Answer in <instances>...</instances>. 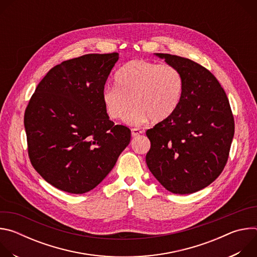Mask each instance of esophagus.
Here are the masks:
<instances>
[{
	"label": "esophagus",
	"instance_id": "obj_1",
	"mask_svg": "<svg viewBox=\"0 0 257 257\" xmlns=\"http://www.w3.org/2000/svg\"><path fill=\"white\" fill-rule=\"evenodd\" d=\"M140 134H142V131L139 130V129H132V130H131V135H132V137H137V136H139Z\"/></svg>",
	"mask_w": 257,
	"mask_h": 257
}]
</instances>
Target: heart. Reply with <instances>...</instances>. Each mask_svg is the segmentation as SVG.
<instances>
[{"mask_svg": "<svg viewBox=\"0 0 257 257\" xmlns=\"http://www.w3.org/2000/svg\"><path fill=\"white\" fill-rule=\"evenodd\" d=\"M116 85L105 86L101 93L109 118L124 120L133 105L128 122L139 125L159 123L170 118L178 108L184 90V80L171 64L135 59L123 65L115 75Z\"/></svg>", "mask_w": 257, "mask_h": 257, "instance_id": "obj_1", "label": "heart"}]
</instances>
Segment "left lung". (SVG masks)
<instances>
[{
    "label": "left lung",
    "mask_w": 257,
    "mask_h": 257,
    "mask_svg": "<svg viewBox=\"0 0 257 257\" xmlns=\"http://www.w3.org/2000/svg\"><path fill=\"white\" fill-rule=\"evenodd\" d=\"M155 55L179 69L184 90L175 113L146 131L152 144L146 165L168 191L194 193L212 183L227 164L235 129L229 99L201 65L175 55Z\"/></svg>",
    "instance_id": "obj_1"
}]
</instances>
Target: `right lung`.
I'll list each match as a JSON object with an SVG mask.
<instances>
[{
  "instance_id": "obj_1",
  "label": "right lung",
  "mask_w": 257,
  "mask_h": 257,
  "mask_svg": "<svg viewBox=\"0 0 257 257\" xmlns=\"http://www.w3.org/2000/svg\"><path fill=\"white\" fill-rule=\"evenodd\" d=\"M118 53L88 54L52 68L24 114L30 162L48 183L72 194L95 188L130 142L101 99Z\"/></svg>"
}]
</instances>
